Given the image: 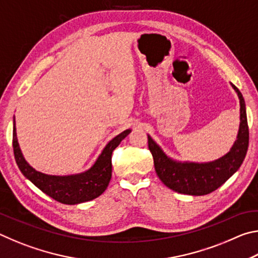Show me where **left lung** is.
Here are the masks:
<instances>
[{
  "label": "left lung",
  "instance_id": "left-lung-1",
  "mask_svg": "<svg viewBox=\"0 0 258 258\" xmlns=\"http://www.w3.org/2000/svg\"><path fill=\"white\" fill-rule=\"evenodd\" d=\"M232 87L240 100V127L232 149L222 158L206 164L177 163L169 159L148 135V145L154 157L157 175L169 189L191 196L208 195L226 182L242 164L249 143V130L242 94L233 84Z\"/></svg>",
  "mask_w": 258,
  "mask_h": 258
}]
</instances>
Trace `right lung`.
<instances>
[{
	"mask_svg": "<svg viewBox=\"0 0 258 258\" xmlns=\"http://www.w3.org/2000/svg\"><path fill=\"white\" fill-rule=\"evenodd\" d=\"M15 125L14 121L12 146H14L16 163L21 173L49 197L66 205L90 202L103 194L111 178L112 151L119 146L121 140H124L131 132V130H126L113 138L104 148L95 164L87 172L76 174V175L55 176L35 171L32 166L27 164L20 151Z\"/></svg>",
	"mask_w": 258,
	"mask_h": 258,
	"instance_id": "obj_1",
	"label": "right lung"
}]
</instances>
